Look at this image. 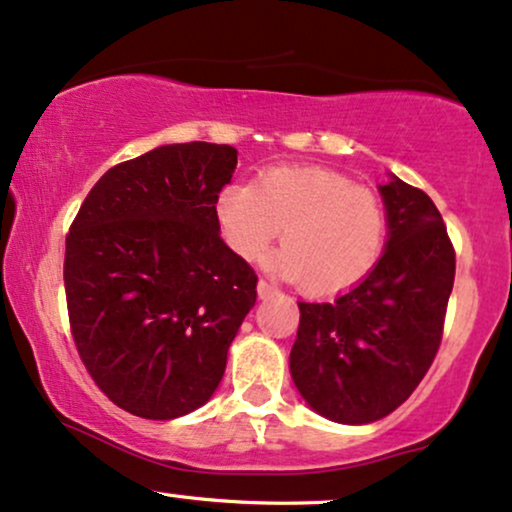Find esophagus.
I'll return each mask as SVG.
<instances>
[{
	"label": "esophagus",
	"instance_id": "esophagus-1",
	"mask_svg": "<svg viewBox=\"0 0 512 512\" xmlns=\"http://www.w3.org/2000/svg\"><path fill=\"white\" fill-rule=\"evenodd\" d=\"M258 296H261V299H270V296L273 294H277V289L270 285V282H266V280H258Z\"/></svg>",
	"mask_w": 512,
	"mask_h": 512
}]
</instances>
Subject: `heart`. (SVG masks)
I'll list each match as a JSON object with an SVG mask.
<instances>
[{
	"mask_svg": "<svg viewBox=\"0 0 512 512\" xmlns=\"http://www.w3.org/2000/svg\"><path fill=\"white\" fill-rule=\"evenodd\" d=\"M213 218L232 254L258 258L280 235L270 268L301 292L330 296L351 289L380 261L387 211L375 192L327 168L273 166L251 182H227Z\"/></svg>",
	"mask_w": 512,
	"mask_h": 512,
	"instance_id": "b5f03b06",
	"label": "heart"
}]
</instances>
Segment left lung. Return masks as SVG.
<instances>
[{"instance_id": "8db88e82", "label": "left lung", "mask_w": 512, "mask_h": 512, "mask_svg": "<svg viewBox=\"0 0 512 512\" xmlns=\"http://www.w3.org/2000/svg\"><path fill=\"white\" fill-rule=\"evenodd\" d=\"M389 239L361 285L330 304L299 301L292 380L327 420H382L413 394L437 356L456 251L425 192L394 178L380 187Z\"/></svg>"}]
</instances>
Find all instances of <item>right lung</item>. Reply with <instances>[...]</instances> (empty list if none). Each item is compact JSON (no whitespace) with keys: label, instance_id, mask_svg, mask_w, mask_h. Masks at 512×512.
Masks as SVG:
<instances>
[{"label":"right lung","instance_id":"obj_1","mask_svg":"<svg viewBox=\"0 0 512 512\" xmlns=\"http://www.w3.org/2000/svg\"><path fill=\"white\" fill-rule=\"evenodd\" d=\"M237 149L187 142L106 170L66 235L80 361L118 408L173 420L211 399L256 304L254 268L220 239L213 199Z\"/></svg>","mask_w":512,"mask_h":512}]
</instances>
